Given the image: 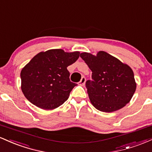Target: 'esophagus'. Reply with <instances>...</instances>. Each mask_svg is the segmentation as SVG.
<instances>
[{
  "label": "esophagus",
  "instance_id": "esophagus-1",
  "mask_svg": "<svg viewBox=\"0 0 152 152\" xmlns=\"http://www.w3.org/2000/svg\"><path fill=\"white\" fill-rule=\"evenodd\" d=\"M86 77L85 76H83V77L81 78V81L78 82V83H79V85H81V86H83V85L85 84V83H86Z\"/></svg>",
  "mask_w": 152,
  "mask_h": 152
}]
</instances>
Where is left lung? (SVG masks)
I'll return each mask as SVG.
<instances>
[{"label":"left lung","mask_w":152,"mask_h":152,"mask_svg":"<svg viewBox=\"0 0 152 152\" xmlns=\"http://www.w3.org/2000/svg\"><path fill=\"white\" fill-rule=\"evenodd\" d=\"M80 56L92 71V80L86 82V87L96 109L112 112L130 102L137 83L129 66L105 51H99L96 56L84 52Z\"/></svg>","instance_id":"left-lung-1"}]
</instances>
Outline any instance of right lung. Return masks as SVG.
<instances>
[{
  "label": "right lung",
  "instance_id": "right-lung-1",
  "mask_svg": "<svg viewBox=\"0 0 152 152\" xmlns=\"http://www.w3.org/2000/svg\"><path fill=\"white\" fill-rule=\"evenodd\" d=\"M79 54L50 49L35 56L20 72L21 90L26 98L45 110L62 105L77 85L70 81L67 67L76 61Z\"/></svg>",
  "mask_w": 152,
  "mask_h": 152
}]
</instances>
